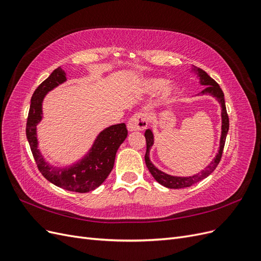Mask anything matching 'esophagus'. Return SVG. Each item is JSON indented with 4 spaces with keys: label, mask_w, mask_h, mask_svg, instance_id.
Segmentation results:
<instances>
[{
    "label": "esophagus",
    "mask_w": 261,
    "mask_h": 261,
    "mask_svg": "<svg viewBox=\"0 0 261 261\" xmlns=\"http://www.w3.org/2000/svg\"><path fill=\"white\" fill-rule=\"evenodd\" d=\"M148 126V116L145 113L138 112L134 114L127 123V128L129 132L144 130Z\"/></svg>",
    "instance_id": "obj_1"
}]
</instances>
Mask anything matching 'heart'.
<instances>
[{"mask_svg": "<svg viewBox=\"0 0 261 261\" xmlns=\"http://www.w3.org/2000/svg\"><path fill=\"white\" fill-rule=\"evenodd\" d=\"M165 84V81L161 80V78H149L143 83V89L146 92L153 93L161 90L164 85ZM165 88L161 92V101L163 102H170L175 97L177 93V88L174 85H166Z\"/></svg>", "mask_w": 261, "mask_h": 261, "instance_id": "heart-1", "label": "heart"}]
</instances>
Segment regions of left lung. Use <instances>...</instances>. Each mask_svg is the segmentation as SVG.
<instances>
[{"label": "left lung", "instance_id": "left-lung-1", "mask_svg": "<svg viewBox=\"0 0 261 261\" xmlns=\"http://www.w3.org/2000/svg\"><path fill=\"white\" fill-rule=\"evenodd\" d=\"M193 70L197 74V76L199 77V82L201 85L206 86L201 93L202 94H209V96L215 97L219 103L221 105V117H222V126H221V138H220V148L219 151L216 155L215 159H213L209 165H207L206 169L200 171L197 174H194L192 176H173L170 174H167L162 171H160L159 169H156L154 165L152 164V162L150 161L149 158V152L150 149H151L154 140H153V133L151 129H147L145 132V137H146V144H147V151H146V155H145V161H146V165L149 170V172L151 173V175L153 176V178L158 181V183L163 185L164 187L168 188H185V187H189L192 186L193 184L197 183L203 178H206L207 176H209L211 173L216 170V168L218 167V164L221 160V156H222V152H223V148H224V144H225V139H226V135L228 132V126H230V123H228V116L226 113V108H225V101H224V93L222 91V89L220 88V86L212 80V78L204 72L203 69L193 66Z\"/></svg>", "mask_w": 261, "mask_h": 261}]
</instances>
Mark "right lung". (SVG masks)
Returning <instances> with one entry per match:
<instances>
[{
	"label": "right lung",
	"mask_w": 261,
	"mask_h": 261,
	"mask_svg": "<svg viewBox=\"0 0 261 261\" xmlns=\"http://www.w3.org/2000/svg\"><path fill=\"white\" fill-rule=\"evenodd\" d=\"M64 82L66 73L58 67L35 90L30 101L26 135L37 167L46 179L69 192L88 193L99 187L111 173L116 151L127 137V129L124 123L109 126L99 134L89 151L80 161L65 168L49 164L38 148L37 125L42 121L45 94Z\"/></svg>",
	"instance_id": "right-lung-1"
}]
</instances>
